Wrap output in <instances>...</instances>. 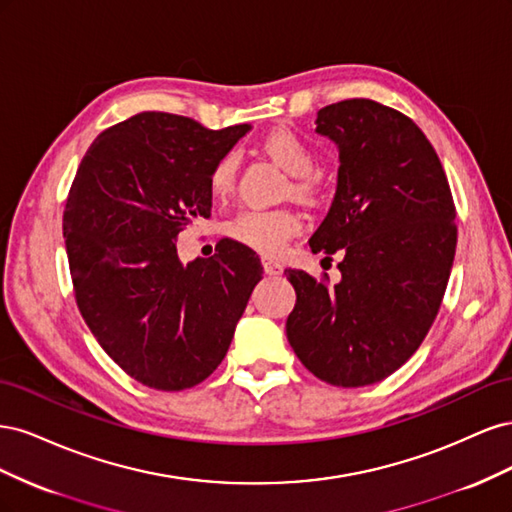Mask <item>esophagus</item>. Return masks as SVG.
<instances>
[{
    "mask_svg": "<svg viewBox=\"0 0 512 512\" xmlns=\"http://www.w3.org/2000/svg\"><path fill=\"white\" fill-rule=\"evenodd\" d=\"M262 269H265V273H267L269 277H277V275H282V265H280V262L271 260L269 256L262 258Z\"/></svg>",
    "mask_w": 512,
    "mask_h": 512,
    "instance_id": "1",
    "label": "esophagus"
}]
</instances>
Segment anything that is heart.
<instances>
[{"label":"heart","instance_id":"heart-1","mask_svg":"<svg viewBox=\"0 0 512 512\" xmlns=\"http://www.w3.org/2000/svg\"><path fill=\"white\" fill-rule=\"evenodd\" d=\"M269 156L280 164L288 175L297 177L292 190L301 196L316 192V181L309 177L316 166V151L292 130H275L265 138ZM237 153H226L215 162L209 190L213 196H226L237 175ZM301 230L299 215L290 209H243L226 224V235L260 254H280L284 245Z\"/></svg>","mask_w":512,"mask_h":512}]
</instances>
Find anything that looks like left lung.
<instances>
[{
  "mask_svg": "<svg viewBox=\"0 0 512 512\" xmlns=\"http://www.w3.org/2000/svg\"><path fill=\"white\" fill-rule=\"evenodd\" d=\"M316 132L339 168L309 247L342 254V280L329 288L286 269L297 292L286 335L316 378L348 389L391 376L429 333L455 260V205L438 153L395 108L337 102L320 108Z\"/></svg>",
  "mask_w": 512,
  "mask_h": 512,
  "instance_id": "8db88e82",
  "label": "left lung"
}]
</instances>
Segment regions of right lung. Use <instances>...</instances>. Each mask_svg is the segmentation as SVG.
I'll return each instance as SVG.
<instances>
[{
    "label": "right lung",
    "mask_w": 512,
    "mask_h": 512,
    "mask_svg": "<svg viewBox=\"0 0 512 512\" xmlns=\"http://www.w3.org/2000/svg\"><path fill=\"white\" fill-rule=\"evenodd\" d=\"M250 130L138 113L104 130L76 170L64 211L76 305L104 352L151 389L209 378L262 280L256 252L232 239L211 258H179L181 232L211 215L215 162Z\"/></svg>",
    "instance_id": "1"
}]
</instances>
